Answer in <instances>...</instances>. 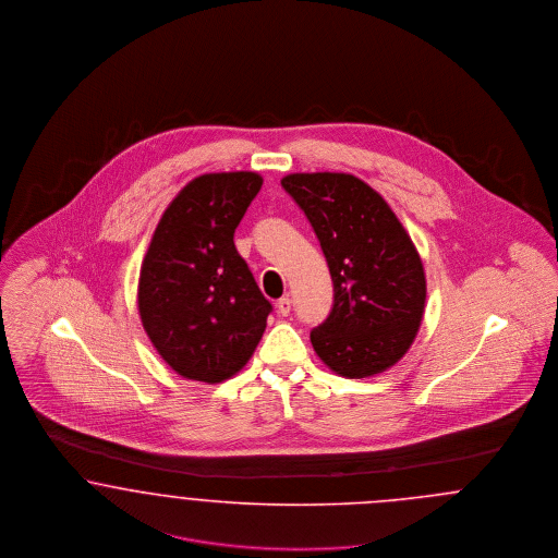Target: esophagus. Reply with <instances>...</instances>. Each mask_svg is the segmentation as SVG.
I'll list each match as a JSON object with an SVG mask.
<instances>
[{"mask_svg": "<svg viewBox=\"0 0 558 558\" xmlns=\"http://www.w3.org/2000/svg\"><path fill=\"white\" fill-rule=\"evenodd\" d=\"M291 311V300L288 295H283L279 302H277V313L281 316L290 315Z\"/></svg>", "mask_w": 558, "mask_h": 558, "instance_id": "obj_1", "label": "esophagus"}]
</instances>
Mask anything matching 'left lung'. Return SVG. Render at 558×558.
<instances>
[{"mask_svg": "<svg viewBox=\"0 0 558 558\" xmlns=\"http://www.w3.org/2000/svg\"><path fill=\"white\" fill-rule=\"evenodd\" d=\"M286 192L315 229L333 279V308L311 331L318 359L348 379L398 363L418 333L427 281L388 202L348 172H293Z\"/></svg>", "mask_w": 558, "mask_h": 558, "instance_id": "1", "label": "left lung"}]
</instances>
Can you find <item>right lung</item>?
Instances as JSON below:
<instances>
[{"mask_svg":"<svg viewBox=\"0 0 558 558\" xmlns=\"http://www.w3.org/2000/svg\"><path fill=\"white\" fill-rule=\"evenodd\" d=\"M263 177L250 170L195 177L169 204L142 263L137 306L170 368L220 384L240 373L267 329L270 302L233 243Z\"/></svg>","mask_w":558,"mask_h":558,"instance_id":"right-lung-1","label":"right lung"}]
</instances>
